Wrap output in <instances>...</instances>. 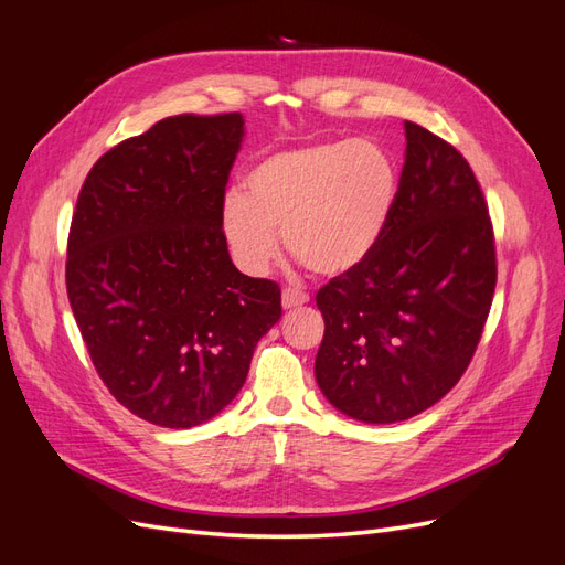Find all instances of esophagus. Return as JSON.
<instances>
[{
    "instance_id": "1",
    "label": "esophagus",
    "mask_w": 565,
    "mask_h": 565,
    "mask_svg": "<svg viewBox=\"0 0 565 565\" xmlns=\"http://www.w3.org/2000/svg\"><path fill=\"white\" fill-rule=\"evenodd\" d=\"M309 303V295L301 292L297 287H285L282 289V309H297V306Z\"/></svg>"
}]
</instances>
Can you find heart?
<instances>
[{"instance_id":"b5f03b06","label":"heart","mask_w":565,"mask_h":565,"mask_svg":"<svg viewBox=\"0 0 565 565\" xmlns=\"http://www.w3.org/2000/svg\"><path fill=\"white\" fill-rule=\"evenodd\" d=\"M398 191V164L377 141L278 150L249 169L245 193H228L221 231L237 266L254 276L278 259V231L316 276H347L382 245Z\"/></svg>"}]
</instances>
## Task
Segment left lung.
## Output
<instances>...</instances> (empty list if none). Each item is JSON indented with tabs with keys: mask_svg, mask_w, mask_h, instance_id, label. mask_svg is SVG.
<instances>
[{
	"mask_svg": "<svg viewBox=\"0 0 565 565\" xmlns=\"http://www.w3.org/2000/svg\"><path fill=\"white\" fill-rule=\"evenodd\" d=\"M398 204L382 245L322 285L316 380L341 413L403 422L467 372L498 285L488 202L461 152L405 122Z\"/></svg>",
	"mask_w": 565,
	"mask_h": 565,
	"instance_id": "1",
	"label": "left lung"
}]
</instances>
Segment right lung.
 <instances>
[{
    "mask_svg": "<svg viewBox=\"0 0 565 565\" xmlns=\"http://www.w3.org/2000/svg\"><path fill=\"white\" fill-rule=\"evenodd\" d=\"M241 141V113L160 119L96 160L67 233V299L98 377L167 429L221 413L282 316L280 285L237 270L221 231Z\"/></svg>",
    "mask_w": 565,
    "mask_h": 565,
    "instance_id": "add662e5",
    "label": "right lung"
}]
</instances>
